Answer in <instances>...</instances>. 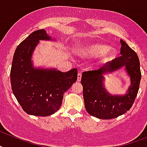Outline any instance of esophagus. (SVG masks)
<instances>
[{
	"instance_id": "obj_1",
	"label": "esophagus",
	"mask_w": 147,
	"mask_h": 147,
	"mask_svg": "<svg viewBox=\"0 0 147 147\" xmlns=\"http://www.w3.org/2000/svg\"><path fill=\"white\" fill-rule=\"evenodd\" d=\"M81 79H82V73L80 72L78 74V77H77V81L78 82H80L81 81Z\"/></svg>"
}]
</instances>
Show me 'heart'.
I'll use <instances>...</instances> for the list:
<instances>
[{
  "instance_id": "b5f03b06",
  "label": "heart",
  "mask_w": 147,
  "mask_h": 147,
  "mask_svg": "<svg viewBox=\"0 0 147 147\" xmlns=\"http://www.w3.org/2000/svg\"><path fill=\"white\" fill-rule=\"evenodd\" d=\"M81 52L87 56H98L103 54L106 57H111L114 54V50L113 49H108V46L103 44L96 43L85 45L81 49Z\"/></svg>"
}]
</instances>
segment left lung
I'll use <instances>...</instances> for the list:
<instances>
[{
    "mask_svg": "<svg viewBox=\"0 0 147 147\" xmlns=\"http://www.w3.org/2000/svg\"><path fill=\"white\" fill-rule=\"evenodd\" d=\"M120 54L111 62L98 70L82 73L81 82L87 112L94 117L112 119L125 113L132 107L137 96L141 78L140 62L137 54L121 40ZM124 66L131 79V85L124 96H111L103 86V74Z\"/></svg>",
    "mask_w": 147,
    "mask_h": 147,
    "instance_id": "left-lung-1",
    "label": "left lung"
}]
</instances>
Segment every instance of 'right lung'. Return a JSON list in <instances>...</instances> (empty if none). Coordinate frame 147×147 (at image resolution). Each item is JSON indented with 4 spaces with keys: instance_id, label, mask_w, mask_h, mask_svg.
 <instances>
[{
    "instance_id": "add662e5",
    "label": "right lung",
    "mask_w": 147,
    "mask_h": 147,
    "mask_svg": "<svg viewBox=\"0 0 147 147\" xmlns=\"http://www.w3.org/2000/svg\"><path fill=\"white\" fill-rule=\"evenodd\" d=\"M44 29L32 32L15 50L10 71L11 89L28 114L48 116L62 105L63 95L77 80V69L62 73L34 68L31 57L40 40H50Z\"/></svg>"
}]
</instances>
